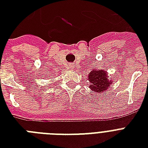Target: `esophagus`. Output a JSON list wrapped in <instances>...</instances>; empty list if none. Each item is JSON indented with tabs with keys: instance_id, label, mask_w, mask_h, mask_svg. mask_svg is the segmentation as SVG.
I'll return each instance as SVG.
<instances>
[{
	"instance_id": "34e87169",
	"label": "esophagus",
	"mask_w": 148,
	"mask_h": 148,
	"mask_svg": "<svg viewBox=\"0 0 148 148\" xmlns=\"http://www.w3.org/2000/svg\"><path fill=\"white\" fill-rule=\"evenodd\" d=\"M69 67H70V68H71V69H73V68H74V64H70Z\"/></svg>"
}]
</instances>
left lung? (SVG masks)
<instances>
[{"instance_id":"left-lung-1","label":"left lung","mask_w":148,"mask_h":148,"mask_svg":"<svg viewBox=\"0 0 148 148\" xmlns=\"http://www.w3.org/2000/svg\"><path fill=\"white\" fill-rule=\"evenodd\" d=\"M108 77H109L108 76L105 71H102V70L97 71L96 68H94L90 72L88 77L90 84L89 88L94 92H106L108 87L112 82L108 80Z\"/></svg>"}]
</instances>
